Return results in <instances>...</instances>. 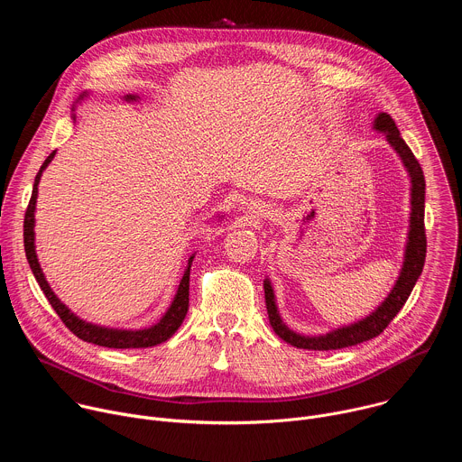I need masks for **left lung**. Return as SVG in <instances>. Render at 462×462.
<instances>
[{
    "label": "left lung",
    "mask_w": 462,
    "mask_h": 462,
    "mask_svg": "<svg viewBox=\"0 0 462 462\" xmlns=\"http://www.w3.org/2000/svg\"><path fill=\"white\" fill-rule=\"evenodd\" d=\"M373 127L376 131H382L385 135V141L391 144V148L399 153L402 164L406 166L411 180V214H410V232H408V243L404 252V263L401 276L394 283L393 291L387 294V298L376 307L374 312L362 318L360 321H355L351 325L335 328V331L319 335V337H303L294 333L289 328L276 307L274 289L269 282V278L263 283L265 287V303L271 325L274 333L285 340L287 344L298 347V349H310V351H328V349H342L351 347L362 342H367L380 333L391 323V319L399 314V310L404 307L406 300L410 298L419 276L422 274L424 259H426V230H424V193H426V180L422 168L419 161L415 159L410 146L401 137V131L394 124V120L387 113H378L374 118Z\"/></svg>",
    "instance_id": "1"
}]
</instances>
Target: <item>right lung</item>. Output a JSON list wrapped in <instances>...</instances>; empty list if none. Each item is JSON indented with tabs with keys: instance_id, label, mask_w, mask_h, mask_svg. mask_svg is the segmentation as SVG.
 Here are the masks:
<instances>
[{
	"instance_id": "obj_1",
	"label": "right lung",
	"mask_w": 462,
	"mask_h": 462,
	"mask_svg": "<svg viewBox=\"0 0 462 462\" xmlns=\"http://www.w3.org/2000/svg\"><path fill=\"white\" fill-rule=\"evenodd\" d=\"M84 97H88V93L80 95L79 102L84 100ZM137 95H127L125 100H137ZM56 152H52L45 162L42 164L36 179H34V188H32V195L31 201L25 212V221H23V243H25V255L31 265V271L40 285V289L43 291L45 298L49 300L51 307L56 310V314L60 316V319L65 323V327L69 328L73 335H77L80 340L95 344V346H102V347H109V349H141V347H153L157 344L166 342L168 338H171L175 335L177 328L180 327L186 312H188V301H189V267L193 255L188 259V267L184 271V276L179 283L177 294L170 305V309L166 310V314L152 327L148 328H141V331H125V328H109V327H100V325H93L88 323L84 319H80L75 312H71L68 307H65L56 294L52 292V289L49 287L42 267L36 257V248H34V210H36V197H38V182L40 177L43 173V170L49 166V162L52 161Z\"/></svg>"
}]
</instances>
